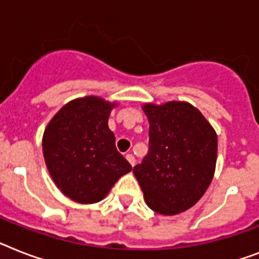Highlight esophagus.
I'll list each match as a JSON object with an SVG mask.
<instances>
[{
	"mask_svg": "<svg viewBox=\"0 0 259 259\" xmlns=\"http://www.w3.org/2000/svg\"><path fill=\"white\" fill-rule=\"evenodd\" d=\"M126 159H127V162H129L130 165L134 166V163H136V158H134L133 154H126Z\"/></svg>",
	"mask_w": 259,
	"mask_h": 259,
	"instance_id": "esophagus-1",
	"label": "esophagus"
}]
</instances>
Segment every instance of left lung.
Segmentation results:
<instances>
[{
  "mask_svg": "<svg viewBox=\"0 0 259 259\" xmlns=\"http://www.w3.org/2000/svg\"><path fill=\"white\" fill-rule=\"evenodd\" d=\"M149 119V151L134 166L146 205L174 215L198 202L213 180L217 134L189 102L144 105Z\"/></svg>",
  "mask_w": 259,
  "mask_h": 259,
  "instance_id": "8db88e82",
  "label": "left lung"
}]
</instances>
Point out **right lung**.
Wrapping results in <instances>:
<instances>
[{"mask_svg": "<svg viewBox=\"0 0 259 259\" xmlns=\"http://www.w3.org/2000/svg\"><path fill=\"white\" fill-rule=\"evenodd\" d=\"M110 104L100 97L70 101L46 126L42 150L54 184L78 203H96L132 166L108 126Z\"/></svg>", "mask_w": 259, "mask_h": 259, "instance_id": "1", "label": "right lung"}]
</instances>
